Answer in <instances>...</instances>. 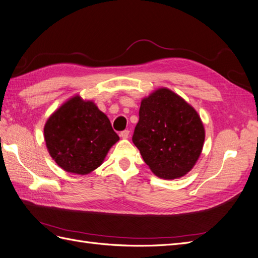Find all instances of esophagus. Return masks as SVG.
<instances>
[{
  "label": "esophagus",
  "mask_w": 258,
  "mask_h": 258,
  "mask_svg": "<svg viewBox=\"0 0 258 258\" xmlns=\"http://www.w3.org/2000/svg\"><path fill=\"white\" fill-rule=\"evenodd\" d=\"M120 136H121L122 138H128V136H130V131H128V130L122 131L121 133H120Z\"/></svg>",
  "instance_id": "obj_1"
}]
</instances>
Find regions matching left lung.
I'll return each mask as SVG.
<instances>
[{
	"label": "left lung",
	"mask_w": 258,
	"mask_h": 258,
	"mask_svg": "<svg viewBox=\"0 0 258 258\" xmlns=\"http://www.w3.org/2000/svg\"><path fill=\"white\" fill-rule=\"evenodd\" d=\"M132 141L157 176L172 180L194 167L202 153L205 131L188 103L161 88L143 99Z\"/></svg>",
	"instance_id": "obj_1"
}]
</instances>
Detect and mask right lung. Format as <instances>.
<instances>
[{"label": "right lung", "instance_id": "right-lung-1", "mask_svg": "<svg viewBox=\"0 0 258 258\" xmlns=\"http://www.w3.org/2000/svg\"><path fill=\"white\" fill-rule=\"evenodd\" d=\"M44 140L51 157L62 169L88 174L100 166L120 138L94 102L76 96L49 117Z\"/></svg>", "mask_w": 258, "mask_h": 258}]
</instances>
